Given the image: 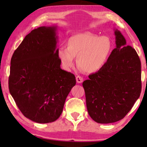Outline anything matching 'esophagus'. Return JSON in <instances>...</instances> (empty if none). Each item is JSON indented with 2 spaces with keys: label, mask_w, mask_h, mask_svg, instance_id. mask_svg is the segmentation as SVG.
I'll list each match as a JSON object with an SVG mask.
<instances>
[{
  "label": "esophagus",
  "mask_w": 147,
  "mask_h": 147,
  "mask_svg": "<svg viewBox=\"0 0 147 147\" xmlns=\"http://www.w3.org/2000/svg\"><path fill=\"white\" fill-rule=\"evenodd\" d=\"M76 80L77 83H82L84 81L83 77H82L81 76H77L76 77Z\"/></svg>",
  "instance_id": "1"
}]
</instances>
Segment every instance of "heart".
Here are the masks:
<instances>
[{"label":"heart","mask_w":147,"mask_h":147,"mask_svg":"<svg viewBox=\"0 0 147 147\" xmlns=\"http://www.w3.org/2000/svg\"><path fill=\"white\" fill-rule=\"evenodd\" d=\"M112 50V42L107 36H100L91 32L74 35L68 39L66 47L58 51L62 67L69 71L74 63L86 73L98 72L108 61Z\"/></svg>","instance_id":"obj_1"}]
</instances>
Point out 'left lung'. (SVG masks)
Returning <instances> with one entry per match:
<instances>
[{
  "instance_id": "left-lung-1",
  "label": "left lung",
  "mask_w": 147,
  "mask_h": 147,
  "mask_svg": "<svg viewBox=\"0 0 147 147\" xmlns=\"http://www.w3.org/2000/svg\"><path fill=\"white\" fill-rule=\"evenodd\" d=\"M116 48L104 67L83 82L89 115L98 123L121 120L132 108L141 91V61L136 50L115 30Z\"/></svg>"
}]
</instances>
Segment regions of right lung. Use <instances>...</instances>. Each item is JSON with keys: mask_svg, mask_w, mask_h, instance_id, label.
<instances>
[{"mask_svg": "<svg viewBox=\"0 0 147 147\" xmlns=\"http://www.w3.org/2000/svg\"><path fill=\"white\" fill-rule=\"evenodd\" d=\"M56 26L32 30L11 59L9 90L24 117L38 123L57 120L75 76L62 70L56 49Z\"/></svg>", "mask_w": 147, "mask_h": 147, "instance_id": "right-lung-1", "label": "right lung"}]
</instances>
